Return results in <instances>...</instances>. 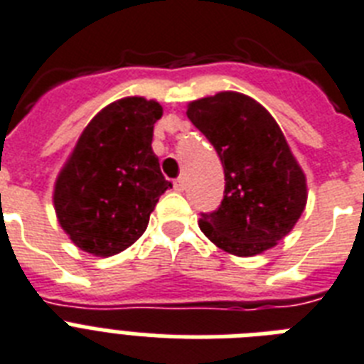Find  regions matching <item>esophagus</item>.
<instances>
[{
    "instance_id": "1",
    "label": "esophagus",
    "mask_w": 364,
    "mask_h": 364,
    "mask_svg": "<svg viewBox=\"0 0 364 364\" xmlns=\"http://www.w3.org/2000/svg\"><path fill=\"white\" fill-rule=\"evenodd\" d=\"M173 188H176L177 192H183V188H185V179H183V177H177L176 181H173Z\"/></svg>"
}]
</instances>
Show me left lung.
I'll return each mask as SVG.
<instances>
[{
  "label": "left lung",
  "instance_id": "8db88e82",
  "mask_svg": "<svg viewBox=\"0 0 364 364\" xmlns=\"http://www.w3.org/2000/svg\"><path fill=\"white\" fill-rule=\"evenodd\" d=\"M188 119L224 166L220 208L202 213L200 230L224 252L256 256L284 239L306 205V177L279 123L235 91L192 100Z\"/></svg>",
  "mask_w": 364,
  "mask_h": 364
}]
</instances>
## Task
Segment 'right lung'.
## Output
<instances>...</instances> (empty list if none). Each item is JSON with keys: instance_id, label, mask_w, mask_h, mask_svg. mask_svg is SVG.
I'll return each mask as SVG.
<instances>
[{"instance_id": "1", "label": "right lung", "mask_w": 364, "mask_h": 364, "mask_svg": "<svg viewBox=\"0 0 364 364\" xmlns=\"http://www.w3.org/2000/svg\"><path fill=\"white\" fill-rule=\"evenodd\" d=\"M162 106L144 97L108 105L87 123L61 168L54 208L70 241L93 256H114L146 232L161 194L172 188L153 153Z\"/></svg>"}]
</instances>
